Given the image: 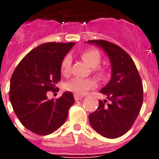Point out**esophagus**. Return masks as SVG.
Segmentation results:
<instances>
[{"label":"esophagus","instance_id":"esophagus-1","mask_svg":"<svg viewBox=\"0 0 159 159\" xmlns=\"http://www.w3.org/2000/svg\"><path fill=\"white\" fill-rule=\"evenodd\" d=\"M74 98H75V100H81V99H83V94H74Z\"/></svg>","mask_w":159,"mask_h":159}]
</instances>
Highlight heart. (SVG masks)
Wrapping results in <instances>:
<instances>
[{
  "label": "heart",
  "instance_id": "1",
  "mask_svg": "<svg viewBox=\"0 0 159 159\" xmlns=\"http://www.w3.org/2000/svg\"><path fill=\"white\" fill-rule=\"evenodd\" d=\"M81 57L90 67L93 68V71L100 77H103L106 75L107 73L106 69L104 67L98 66L101 61V55L98 50L94 48L86 49L81 52ZM70 66H71V58L69 55H67L64 58L60 66L61 73L63 75L67 76L70 72ZM95 87H96V82L92 78H87V79L75 78L67 82L65 84V89L76 94H83L87 91Z\"/></svg>",
  "mask_w": 159,
  "mask_h": 159
}]
</instances>
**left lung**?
I'll return each instance as SVG.
<instances>
[{
    "label": "left lung",
    "instance_id": "8db88e82",
    "mask_svg": "<svg viewBox=\"0 0 159 159\" xmlns=\"http://www.w3.org/2000/svg\"><path fill=\"white\" fill-rule=\"evenodd\" d=\"M100 46L110 59L111 78L100 90L109 100H100L89 114L91 126L102 136L115 139L126 134L140 113L143 103V86L133 59L119 46L105 40H90Z\"/></svg>",
    "mask_w": 159,
    "mask_h": 159
}]
</instances>
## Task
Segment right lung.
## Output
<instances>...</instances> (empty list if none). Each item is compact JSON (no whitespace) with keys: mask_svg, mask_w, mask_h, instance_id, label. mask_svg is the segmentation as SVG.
I'll use <instances>...</instances> for the list:
<instances>
[{"mask_svg":"<svg viewBox=\"0 0 159 159\" xmlns=\"http://www.w3.org/2000/svg\"><path fill=\"white\" fill-rule=\"evenodd\" d=\"M74 42H48L25 56L12 73L9 98L20 123L40 135L53 133L62 126L74 103L70 92L48 100L47 92L57 90L61 63Z\"/></svg>","mask_w":159,"mask_h":159,"instance_id":"add662e5","label":"right lung"}]
</instances>
